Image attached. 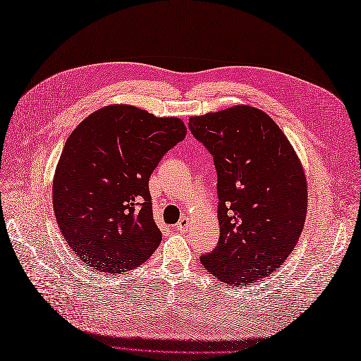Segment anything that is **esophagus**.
I'll list each match as a JSON object with an SVG mask.
<instances>
[{
	"instance_id": "34e87169",
	"label": "esophagus",
	"mask_w": 361,
	"mask_h": 361,
	"mask_svg": "<svg viewBox=\"0 0 361 361\" xmlns=\"http://www.w3.org/2000/svg\"><path fill=\"white\" fill-rule=\"evenodd\" d=\"M188 226H189V217H186V216H183V217L180 219L178 224L175 225L176 231H185V229H186Z\"/></svg>"
}]
</instances>
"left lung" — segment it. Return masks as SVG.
Returning <instances> with one entry per match:
<instances>
[{"label":"left lung","instance_id":"obj_1","mask_svg":"<svg viewBox=\"0 0 361 361\" xmlns=\"http://www.w3.org/2000/svg\"><path fill=\"white\" fill-rule=\"evenodd\" d=\"M217 171V247L200 257L229 286H252L276 271L296 247L307 212L301 161L262 110L235 105L189 119Z\"/></svg>","mask_w":361,"mask_h":361}]
</instances>
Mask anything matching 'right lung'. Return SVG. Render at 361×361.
Wrapping results in <instances>:
<instances>
[{"instance_id": "right-lung-1", "label": "right lung", "mask_w": 361, "mask_h": 361, "mask_svg": "<svg viewBox=\"0 0 361 361\" xmlns=\"http://www.w3.org/2000/svg\"><path fill=\"white\" fill-rule=\"evenodd\" d=\"M186 132L181 119L133 105L104 106L74 128L54 175L52 204L82 264L121 274L153 255L161 231L149 178Z\"/></svg>"}]
</instances>
